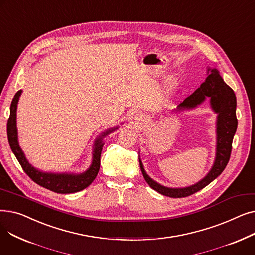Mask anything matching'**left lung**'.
<instances>
[{
	"label": "left lung",
	"mask_w": 255,
	"mask_h": 255,
	"mask_svg": "<svg viewBox=\"0 0 255 255\" xmlns=\"http://www.w3.org/2000/svg\"><path fill=\"white\" fill-rule=\"evenodd\" d=\"M206 97L211 98L210 102L212 109L216 114H218L216 122L217 142L215 161H214V164L208 175L196 184L184 187V188H169V187L158 184L146 175L139 159L140 169L145 182L150 185L151 188L160 194L175 198L189 196L202 190L212 181L220 176L227 163H229L232 153L233 139L238 126V120L236 116L237 99L233 89L224 83L223 78L219 74V71L217 69L208 68V76L205 83L200 85V87L190 96L185 98V100L177 107V111L194 109L198 104L202 103Z\"/></svg>",
	"instance_id": "8db88e82"
}]
</instances>
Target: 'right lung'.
<instances>
[{
    "label": "right lung",
    "instance_id": "1",
    "mask_svg": "<svg viewBox=\"0 0 255 255\" xmlns=\"http://www.w3.org/2000/svg\"><path fill=\"white\" fill-rule=\"evenodd\" d=\"M21 90H19L14 98H13L10 106V117L7 122V135L10 148L18 160L24 172L28 175L36 184L44 187V188L57 193H74L83 190L95 180L100 168V156L103 142L102 139L111 132L118 129V127L111 128L103 132L102 134L95 140L93 151V160L91 166L83 173H51L40 171L32 166L26 160L22 150L17 140V127H16V110L18 99L21 95Z\"/></svg>",
    "mask_w": 255,
    "mask_h": 255
}]
</instances>
